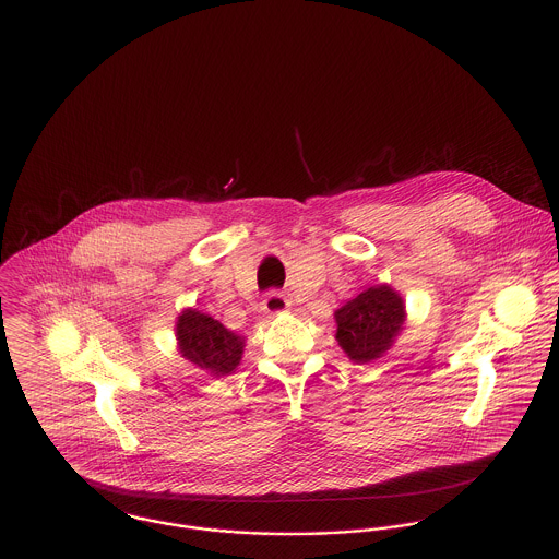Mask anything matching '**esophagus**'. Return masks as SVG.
<instances>
[{"instance_id":"esophagus-1","label":"esophagus","mask_w":559,"mask_h":559,"mask_svg":"<svg viewBox=\"0 0 559 559\" xmlns=\"http://www.w3.org/2000/svg\"><path fill=\"white\" fill-rule=\"evenodd\" d=\"M288 308H290V301H288L282 293H277V290H271V293L264 297V301H262V310H264L269 317L284 314Z\"/></svg>"}]
</instances>
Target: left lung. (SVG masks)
Returning a JSON list of instances; mask_svg holds the SVG:
<instances>
[{
  "label": "left lung",
  "instance_id": "1",
  "mask_svg": "<svg viewBox=\"0 0 559 559\" xmlns=\"http://www.w3.org/2000/svg\"><path fill=\"white\" fill-rule=\"evenodd\" d=\"M335 322L344 353L366 364L390 350L404 322V304L390 286L368 288L335 312Z\"/></svg>",
  "mask_w": 559,
  "mask_h": 559
}]
</instances>
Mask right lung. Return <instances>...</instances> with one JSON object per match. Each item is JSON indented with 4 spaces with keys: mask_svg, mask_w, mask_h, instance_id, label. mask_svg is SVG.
Returning <instances> with one entry per match:
<instances>
[{
    "mask_svg": "<svg viewBox=\"0 0 559 559\" xmlns=\"http://www.w3.org/2000/svg\"><path fill=\"white\" fill-rule=\"evenodd\" d=\"M176 335L182 357L209 370L213 377H226L239 366L242 337L206 314L187 310L178 317Z\"/></svg>",
    "mask_w": 559,
    "mask_h": 559,
    "instance_id": "add662e5",
    "label": "right lung"
}]
</instances>
